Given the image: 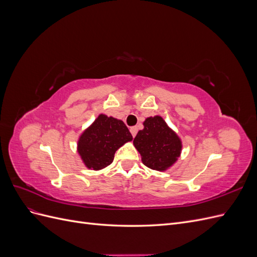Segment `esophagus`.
Wrapping results in <instances>:
<instances>
[{"label":"esophagus","instance_id":"34e87169","mask_svg":"<svg viewBox=\"0 0 257 257\" xmlns=\"http://www.w3.org/2000/svg\"><path fill=\"white\" fill-rule=\"evenodd\" d=\"M137 126H132L131 128H130V132H131V134H132V136L133 137H135L136 136V134H137Z\"/></svg>","mask_w":257,"mask_h":257}]
</instances>
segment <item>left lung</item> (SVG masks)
Listing matches in <instances>:
<instances>
[{
    "label": "left lung",
    "mask_w": 257,
    "mask_h": 257,
    "mask_svg": "<svg viewBox=\"0 0 257 257\" xmlns=\"http://www.w3.org/2000/svg\"><path fill=\"white\" fill-rule=\"evenodd\" d=\"M133 144L144 164L159 172L172 167L182 150L181 139L160 115L145 120L144 130L138 132Z\"/></svg>",
    "instance_id": "obj_1"
}]
</instances>
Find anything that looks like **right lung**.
<instances>
[{"instance_id": "right-lung-1", "label": "right lung", "mask_w": 257, "mask_h": 257, "mask_svg": "<svg viewBox=\"0 0 257 257\" xmlns=\"http://www.w3.org/2000/svg\"><path fill=\"white\" fill-rule=\"evenodd\" d=\"M132 139L123 121L100 113L80 135L77 151L85 167L99 170L110 165L115 151Z\"/></svg>"}]
</instances>
